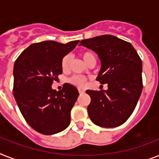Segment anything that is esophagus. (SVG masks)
Segmentation results:
<instances>
[{"mask_svg": "<svg viewBox=\"0 0 159 159\" xmlns=\"http://www.w3.org/2000/svg\"><path fill=\"white\" fill-rule=\"evenodd\" d=\"M79 93H84V89H79Z\"/></svg>", "mask_w": 159, "mask_h": 159, "instance_id": "1", "label": "esophagus"}]
</instances>
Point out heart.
<instances>
[{
    "instance_id": "1",
    "label": "heart",
    "mask_w": 159,
    "mask_h": 159,
    "mask_svg": "<svg viewBox=\"0 0 159 159\" xmlns=\"http://www.w3.org/2000/svg\"><path fill=\"white\" fill-rule=\"evenodd\" d=\"M81 57H82L83 60L84 62L89 60L92 57H95L94 54L90 51H84L81 53ZM69 61H70V57L69 56H66L64 57V58L62 59V61H61V66H62V69L66 70V68L68 67L69 66ZM72 84L75 85V86H78V87H83L84 85L85 84V82H86V79L84 77L80 76V75H73L72 77H70V80H69Z\"/></svg>"
}]
</instances>
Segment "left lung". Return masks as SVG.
Segmentation results:
<instances>
[{"instance_id":"left-lung-1","label":"left lung","mask_w":159,"mask_h":159,"mask_svg":"<svg viewBox=\"0 0 159 159\" xmlns=\"http://www.w3.org/2000/svg\"><path fill=\"white\" fill-rule=\"evenodd\" d=\"M93 50L101 61L97 80L107 90H87L91 102L88 113L92 122L103 128H115L128 120L142 92V61L133 46L115 35H104L80 41Z\"/></svg>"}]
</instances>
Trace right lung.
I'll list each match as a JSON object with an SVG mask.
<instances>
[{
	"instance_id": "1",
	"label": "right lung",
	"mask_w": 159,
	"mask_h": 159,
	"mask_svg": "<svg viewBox=\"0 0 159 159\" xmlns=\"http://www.w3.org/2000/svg\"><path fill=\"white\" fill-rule=\"evenodd\" d=\"M79 42L35 43L15 61L14 98L27 124L41 134H56L70 124V111L79 97L78 90L70 84H64L57 92L51 86L62 73V58Z\"/></svg>"
}]
</instances>
